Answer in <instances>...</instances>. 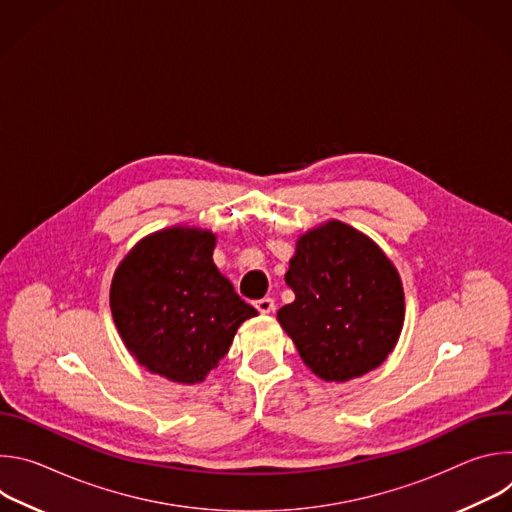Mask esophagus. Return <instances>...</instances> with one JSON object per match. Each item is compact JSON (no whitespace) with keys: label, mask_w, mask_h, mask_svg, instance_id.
<instances>
[{"label":"esophagus","mask_w":512,"mask_h":512,"mask_svg":"<svg viewBox=\"0 0 512 512\" xmlns=\"http://www.w3.org/2000/svg\"><path fill=\"white\" fill-rule=\"evenodd\" d=\"M255 308L261 312V314H271L275 310V302L273 298H261L255 302Z\"/></svg>","instance_id":"esophagus-1"}]
</instances>
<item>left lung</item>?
<instances>
[{
  "label": "left lung",
  "mask_w": 512,
  "mask_h": 512,
  "mask_svg": "<svg viewBox=\"0 0 512 512\" xmlns=\"http://www.w3.org/2000/svg\"><path fill=\"white\" fill-rule=\"evenodd\" d=\"M285 283L296 300L277 320L320 379L369 373L397 344L405 314L401 279L356 229L330 221L300 237Z\"/></svg>",
  "instance_id": "1"
}]
</instances>
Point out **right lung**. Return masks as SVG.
I'll return each mask as SVG.
<instances>
[{"label": "right lung", "instance_id": "add662e5", "mask_svg": "<svg viewBox=\"0 0 512 512\" xmlns=\"http://www.w3.org/2000/svg\"><path fill=\"white\" fill-rule=\"evenodd\" d=\"M214 235L166 229L145 237L111 283L115 326L145 369L176 383H200L237 328L257 316L212 263Z\"/></svg>", "mask_w": 512, "mask_h": 512}]
</instances>
